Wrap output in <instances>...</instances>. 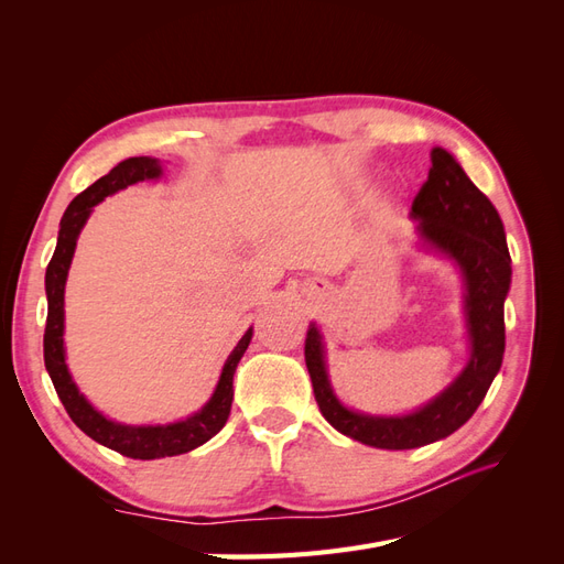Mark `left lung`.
<instances>
[{"instance_id": "1", "label": "left lung", "mask_w": 564, "mask_h": 564, "mask_svg": "<svg viewBox=\"0 0 564 564\" xmlns=\"http://www.w3.org/2000/svg\"><path fill=\"white\" fill-rule=\"evenodd\" d=\"M431 162L429 181L414 197L409 216L416 220L419 245L445 256L464 280L468 360L458 377L414 412L365 414L346 406L336 395L327 371L324 336L315 322L305 336V367L322 416L338 433L377 449H414L458 431L485 400L503 362V303L513 270L501 216L452 152L433 148Z\"/></svg>"}]
</instances>
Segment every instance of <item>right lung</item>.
<instances>
[{
	"mask_svg": "<svg viewBox=\"0 0 564 564\" xmlns=\"http://www.w3.org/2000/svg\"><path fill=\"white\" fill-rule=\"evenodd\" d=\"M164 169L158 158H129L110 169V174L100 176L87 191L79 193L70 207L65 209L61 218L58 242L56 251L51 256L46 268V329H44V365L58 398L65 406V412L77 423V429L87 433L98 445L108 449H115L129 458H164V456H178L185 452H193L195 447L209 442L220 429H224L230 406H232V377L235 369L240 365L242 355L247 352L253 327L245 332V336L237 340V346L228 355V360L220 369L218 383L202 409L187 419L174 421V423H155V425H129L108 419L104 412L84 398L79 392L70 367L65 362V282L67 272H70V263L77 247V237L87 224L94 207L98 202H104L108 195H115L124 191L127 185L141 183V181H158L162 178Z\"/></svg>",
	"mask_w": 564,
	"mask_h": 564,
	"instance_id": "obj_1",
	"label": "right lung"
}]
</instances>
